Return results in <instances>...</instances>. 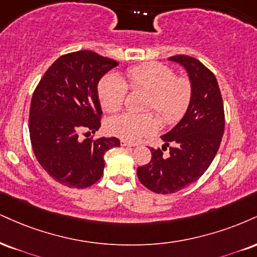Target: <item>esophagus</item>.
<instances>
[{
  "instance_id": "esophagus-1",
  "label": "esophagus",
  "mask_w": 257,
  "mask_h": 257,
  "mask_svg": "<svg viewBox=\"0 0 257 257\" xmlns=\"http://www.w3.org/2000/svg\"><path fill=\"white\" fill-rule=\"evenodd\" d=\"M120 145H122V146H124V147H134L135 146L134 144H132V142H128L125 140H120Z\"/></svg>"
}]
</instances>
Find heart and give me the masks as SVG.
Listing matches in <instances>:
<instances>
[{
  "instance_id": "heart-1",
  "label": "heart",
  "mask_w": 257,
  "mask_h": 257,
  "mask_svg": "<svg viewBox=\"0 0 257 257\" xmlns=\"http://www.w3.org/2000/svg\"><path fill=\"white\" fill-rule=\"evenodd\" d=\"M128 88L146 92L144 109H152L165 124L181 119L191 99L189 80L176 76L174 70L164 64L145 63L129 68L125 81L116 73L103 76L98 83V97L103 109L107 112L119 110ZM106 129L122 140L134 142L156 132L157 122L152 113L123 112L111 117Z\"/></svg>"
}]
</instances>
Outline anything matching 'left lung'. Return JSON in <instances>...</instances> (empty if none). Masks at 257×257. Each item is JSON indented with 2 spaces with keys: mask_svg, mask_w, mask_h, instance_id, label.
<instances>
[{
  "mask_svg": "<svg viewBox=\"0 0 257 257\" xmlns=\"http://www.w3.org/2000/svg\"><path fill=\"white\" fill-rule=\"evenodd\" d=\"M185 69L191 85V99L184 116L171 131L162 135L163 148L151 150L152 159L139 166L138 177L147 189L172 194L196 182L217 154L224 134V105L217 79L196 58L177 55L169 57Z\"/></svg>",
  "mask_w": 257,
  "mask_h": 257,
  "instance_id": "8db88e82",
  "label": "left lung"
}]
</instances>
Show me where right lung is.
<instances>
[{
  "mask_svg": "<svg viewBox=\"0 0 257 257\" xmlns=\"http://www.w3.org/2000/svg\"><path fill=\"white\" fill-rule=\"evenodd\" d=\"M116 61L89 50L58 57L37 86L30 107V138L42 168L58 183L87 188L104 172L105 152L120 145L117 138L80 140L95 133L103 111L98 82Z\"/></svg>",
  "mask_w": 257,
  "mask_h": 257,
  "instance_id": "1",
  "label": "right lung"
}]
</instances>
